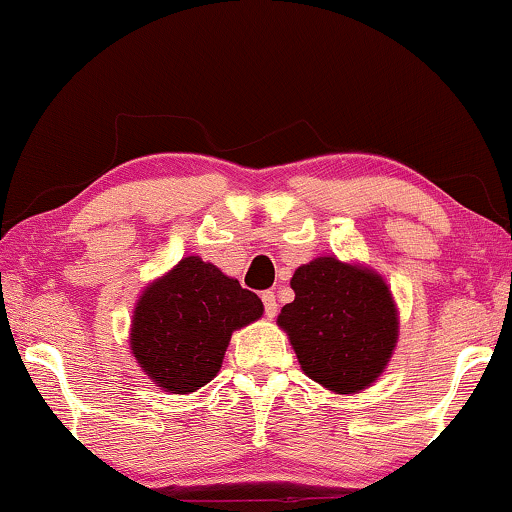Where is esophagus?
Instances as JSON below:
<instances>
[{
    "label": "esophagus",
    "instance_id": "1",
    "mask_svg": "<svg viewBox=\"0 0 512 512\" xmlns=\"http://www.w3.org/2000/svg\"><path fill=\"white\" fill-rule=\"evenodd\" d=\"M261 298H263V307H265V317L272 319L277 314V298H275V293L263 291Z\"/></svg>",
    "mask_w": 512,
    "mask_h": 512
}]
</instances>
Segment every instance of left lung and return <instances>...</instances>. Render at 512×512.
Segmentation results:
<instances>
[{
	"label": "left lung",
	"instance_id": "1",
	"mask_svg": "<svg viewBox=\"0 0 512 512\" xmlns=\"http://www.w3.org/2000/svg\"><path fill=\"white\" fill-rule=\"evenodd\" d=\"M296 293L277 326L289 335L300 368L333 394H359L389 366L398 342V310L373 268L319 256L291 277Z\"/></svg>",
	"mask_w": 512,
	"mask_h": 512
}]
</instances>
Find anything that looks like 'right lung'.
<instances>
[{"mask_svg": "<svg viewBox=\"0 0 512 512\" xmlns=\"http://www.w3.org/2000/svg\"><path fill=\"white\" fill-rule=\"evenodd\" d=\"M263 317L256 293L214 263L186 256L139 296L130 349L149 380L170 394H191L221 370L230 335Z\"/></svg>", "mask_w": 512, "mask_h": 512, "instance_id": "right-lung-1", "label": "right lung"}]
</instances>
